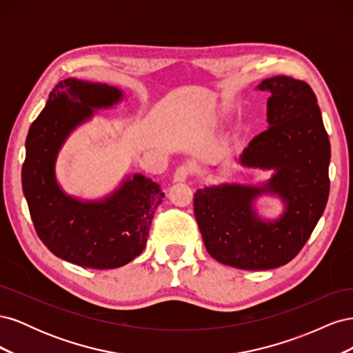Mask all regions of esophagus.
Returning <instances> with one entry per match:
<instances>
[{"instance_id": "1", "label": "esophagus", "mask_w": 353, "mask_h": 353, "mask_svg": "<svg viewBox=\"0 0 353 353\" xmlns=\"http://www.w3.org/2000/svg\"><path fill=\"white\" fill-rule=\"evenodd\" d=\"M190 175V169L187 166H179L174 174V183H185Z\"/></svg>"}]
</instances>
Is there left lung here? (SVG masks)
Returning <instances> with one entry per match:
<instances>
[{"instance_id": "1", "label": "left lung", "mask_w": 353, "mask_h": 353, "mask_svg": "<svg viewBox=\"0 0 353 353\" xmlns=\"http://www.w3.org/2000/svg\"><path fill=\"white\" fill-rule=\"evenodd\" d=\"M256 88L270 94L268 130L244 148L240 165L272 170L271 178L259 185H209L194 194V215L208 253L249 271L279 268L302 250L327 205L331 157L321 110L306 82L274 77ZM265 194L285 203L276 220H262L254 209L255 199Z\"/></svg>"}]
</instances>
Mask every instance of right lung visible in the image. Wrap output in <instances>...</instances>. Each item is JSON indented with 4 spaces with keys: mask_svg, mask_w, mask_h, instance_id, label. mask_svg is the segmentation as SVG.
<instances>
[{
    "mask_svg": "<svg viewBox=\"0 0 353 353\" xmlns=\"http://www.w3.org/2000/svg\"><path fill=\"white\" fill-rule=\"evenodd\" d=\"M122 100V90L108 83L68 78L50 92L26 137L22 187L38 237L57 258L83 268L112 270L135 259L165 197L160 185L141 174L126 176L99 200L69 196L57 183V156L69 135L95 110Z\"/></svg>",
    "mask_w": 353,
    "mask_h": 353,
    "instance_id": "obj_1",
    "label": "right lung"
}]
</instances>
